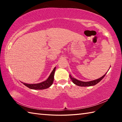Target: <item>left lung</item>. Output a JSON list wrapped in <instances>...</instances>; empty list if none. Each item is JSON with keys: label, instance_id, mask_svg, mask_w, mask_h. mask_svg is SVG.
Wrapping results in <instances>:
<instances>
[{"label": "left lung", "instance_id": "obj_1", "mask_svg": "<svg viewBox=\"0 0 122 122\" xmlns=\"http://www.w3.org/2000/svg\"><path fill=\"white\" fill-rule=\"evenodd\" d=\"M106 74L107 73H106ZM106 74H104L102 77H100V78H98V79L97 80H94V81H89V82H83V81H79V80H76V78L72 77L71 75H69V77L71 80L72 82H73L74 84H76V85H77L78 86H95L96 85V84H97L98 82H100L101 80L104 78L105 75H106Z\"/></svg>", "mask_w": 122, "mask_h": 122}]
</instances>
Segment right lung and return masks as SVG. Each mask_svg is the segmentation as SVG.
<instances>
[{"instance_id":"right-lung-1","label":"right lung","mask_w":122,"mask_h":122,"mask_svg":"<svg viewBox=\"0 0 122 122\" xmlns=\"http://www.w3.org/2000/svg\"><path fill=\"white\" fill-rule=\"evenodd\" d=\"M56 68H54L53 71H51V74L48 77V78L45 81H44L40 83L37 84H27L25 83H22L25 86H27L28 88L32 89H36V90H42L45 89L49 88L51 84H53L54 81V76Z\"/></svg>"}]
</instances>
